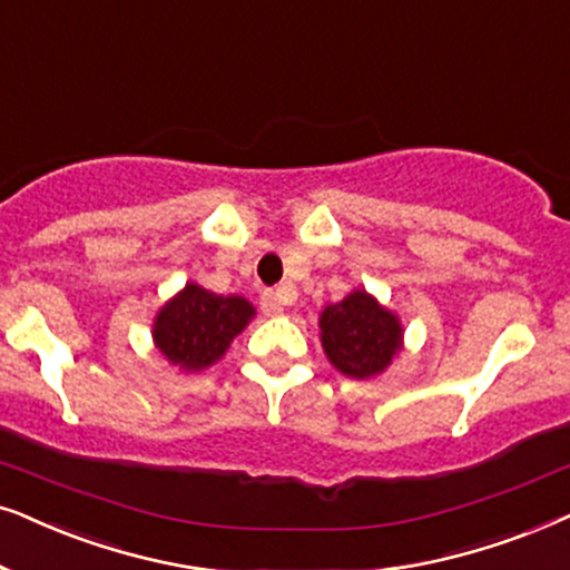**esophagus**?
<instances>
[{"mask_svg": "<svg viewBox=\"0 0 570 570\" xmlns=\"http://www.w3.org/2000/svg\"><path fill=\"white\" fill-rule=\"evenodd\" d=\"M287 306V293L285 291H264L262 295V312L267 316H279Z\"/></svg>", "mask_w": 570, "mask_h": 570, "instance_id": "esophagus-1", "label": "esophagus"}]
</instances>
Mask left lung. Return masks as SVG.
<instances>
[{
  "label": "left lung",
  "instance_id": "left-lung-1",
  "mask_svg": "<svg viewBox=\"0 0 570 570\" xmlns=\"http://www.w3.org/2000/svg\"><path fill=\"white\" fill-rule=\"evenodd\" d=\"M320 330L330 364L356 380L382 374L403 348L401 320L366 291L324 306Z\"/></svg>",
  "mask_w": 570,
  "mask_h": 570
}]
</instances>
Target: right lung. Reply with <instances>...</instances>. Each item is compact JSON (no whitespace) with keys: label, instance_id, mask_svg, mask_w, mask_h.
Instances as JSON below:
<instances>
[{"label":"right lung","instance_id":"obj_1","mask_svg":"<svg viewBox=\"0 0 570 570\" xmlns=\"http://www.w3.org/2000/svg\"><path fill=\"white\" fill-rule=\"evenodd\" d=\"M256 308L243 295H217L188 283L159 308L154 320V345L183 372H202L225 356L233 337L246 330Z\"/></svg>","mask_w":570,"mask_h":570}]
</instances>
